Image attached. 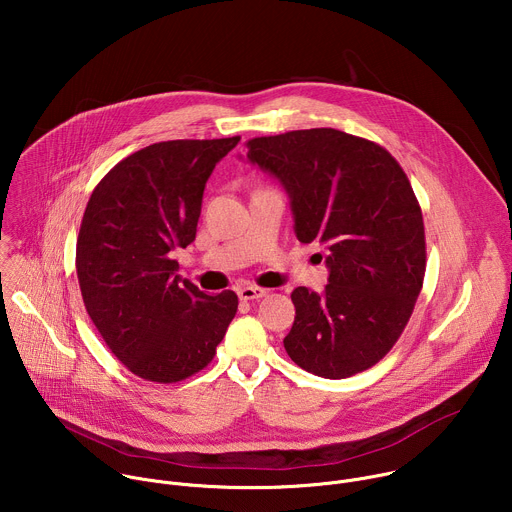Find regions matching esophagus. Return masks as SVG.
<instances>
[{
  "mask_svg": "<svg viewBox=\"0 0 512 512\" xmlns=\"http://www.w3.org/2000/svg\"><path fill=\"white\" fill-rule=\"evenodd\" d=\"M263 296H267V289H263L259 285H245V287L239 289V298L241 300H259Z\"/></svg>",
  "mask_w": 512,
  "mask_h": 512,
  "instance_id": "obj_1",
  "label": "esophagus"
}]
</instances>
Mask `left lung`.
I'll return each instance as SVG.
<instances>
[{
  "mask_svg": "<svg viewBox=\"0 0 512 512\" xmlns=\"http://www.w3.org/2000/svg\"><path fill=\"white\" fill-rule=\"evenodd\" d=\"M245 145L287 190L298 239L330 251L324 294H291L289 358L324 379L375 367L403 334L425 277L423 216L407 174L383 145L332 127Z\"/></svg>",
  "mask_w": 512,
  "mask_h": 512,
  "instance_id": "1",
  "label": "left lung"
}]
</instances>
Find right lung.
<instances>
[{
  "instance_id": "1",
  "label": "right lung",
  "mask_w": 512,
  "mask_h": 512,
  "mask_svg": "<svg viewBox=\"0 0 512 512\" xmlns=\"http://www.w3.org/2000/svg\"><path fill=\"white\" fill-rule=\"evenodd\" d=\"M239 135L152 143L95 186L77 239V275L87 314L133 375L178 383L216 354L239 298L206 296L182 281L172 251L196 237L202 194Z\"/></svg>"
}]
</instances>
